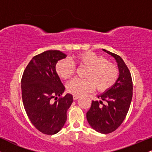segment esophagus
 Listing matches in <instances>:
<instances>
[{
  "mask_svg": "<svg viewBox=\"0 0 152 152\" xmlns=\"http://www.w3.org/2000/svg\"><path fill=\"white\" fill-rule=\"evenodd\" d=\"M79 98V96L78 95H74L73 96V99H74V100H76V99H78Z\"/></svg>",
  "mask_w": 152,
  "mask_h": 152,
  "instance_id": "obj_1",
  "label": "esophagus"
}]
</instances>
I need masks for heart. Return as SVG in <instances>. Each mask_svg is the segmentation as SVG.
<instances>
[{
  "label": "heart",
  "mask_w": 152,
  "mask_h": 152,
  "mask_svg": "<svg viewBox=\"0 0 152 152\" xmlns=\"http://www.w3.org/2000/svg\"><path fill=\"white\" fill-rule=\"evenodd\" d=\"M74 58L78 66L86 67L87 69L84 73L85 78H76L67 83L66 88L69 93L82 95L95 88L99 92H104L117 81L119 74L117 66L102 56L92 51H85L76 54ZM76 70V65L69 59H61L56 64V71L63 79L72 77Z\"/></svg>",
  "instance_id": "1"
}]
</instances>
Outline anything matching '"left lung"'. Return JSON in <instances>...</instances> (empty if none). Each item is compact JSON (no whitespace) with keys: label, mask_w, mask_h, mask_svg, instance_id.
I'll list each match as a JSON object with an SVG mask.
<instances>
[{"label":"left lung","mask_w":152,"mask_h":152,"mask_svg":"<svg viewBox=\"0 0 152 152\" xmlns=\"http://www.w3.org/2000/svg\"><path fill=\"white\" fill-rule=\"evenodd\" d=\"M103 50L116 59L119 76L114 86L98 96L99 102L92 101L86 118L94 130L109 134L118 129L126 118L133 95V83L130 71L123 59L117 54Z\"/></svg>","instance_id":"obj_1"}]
</instances>
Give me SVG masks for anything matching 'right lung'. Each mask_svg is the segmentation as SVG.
<instances>
[{
  "mask_svg": "<svg viewBox=\"0 0 152 152\" xmlns=\"http://www.w3.org/2000/svg\"><path fill=\"white\" fill-rule=\"evenodd\" d=\"M66 55L60 50H50L35 56L23 71L21 78L22 100L28 117L41 133L53 135L62 129L66 112L73 102V96L65 90L56 64ZM58 100L53 102V99Z\"/></svg>",
  "mask_w": 152,
  "mask_h": 152,
  "instance_id": "1",
  "label": "right lung"
}]
</instances>
